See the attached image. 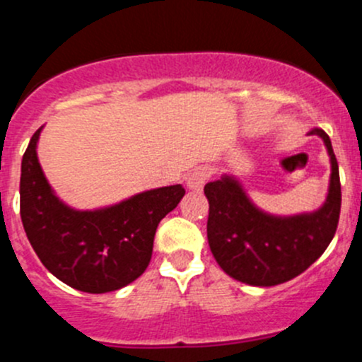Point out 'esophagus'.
I'll return each mask as SVG.
<instances>
[{
  "label": "esophagus",
  "instance_id": "obj_1",
  "mask_svg": "<svg viewBox=\"0 0 362 362\" xmlns=\"http://www.w3.org/2000/svg\"><path fill=\"white\" fill-rule=\"evenodd\" d=\"M209 174H211L209 169H206V167H199V169L189 173V176L186 177V186H188L189 189H193V192H200V189L204 188V185H206Z\"/></svg>",
  "mask_w": 362,
  "mask_h": 362
}]
</instances>
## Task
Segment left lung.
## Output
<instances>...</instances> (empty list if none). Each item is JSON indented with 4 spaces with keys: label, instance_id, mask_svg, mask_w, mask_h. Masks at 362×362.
Wrapping results in <instances>:
<instances>
[{
    "label": "left lung",
    "instance_id": "8db88e82",
    "mask_svg": "<svg viewBox=\"0 0 362 362\" xmlns=\"http://www.w3.org/2000/svg\"><path fill=\"white\" fill-rule=\"evenodd\" d=\"M318 135L331 160V180L325 202L313 213L274 216L250 200L234 176L204 186L209 200L207 241L218 266L243 284L273 287L306 271L334 238L341 207L339 170L331 139L320 128Z\"/></svg>",
    "mask_w": 362,
    "mask_h": 362
}]
</instances>
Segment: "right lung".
<instances>
[{
    "label": "right lung",
    "mask_w": 362,
    "mask_h": 362,
    "mask_svg": "<svg viewBox=\"0 0 362 362\" xmlns=\"http://www.w3.org/2000/svg\"><path fill=\"white\" fill-rule=\"evenodd\" d=\"M42 128L21 163V220L35 253L63 284L89 294L119 291L149 266L162 218L185 195L181 185L137 193L93 211L66 206L37 156Z\"/></svg>",
    "instance_id": "add662e5"
}]
</instances>
